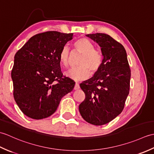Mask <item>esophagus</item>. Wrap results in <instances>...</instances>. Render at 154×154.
I'll return each instance as SVG.
<instances>
[{"label":"esophagus","mask_w":154,"mask_h":154,"mask_svg":"<svg viewBox=\"0 0 154 154\" xmlns=\"http://www.w3.org/2000/svg\"><path fill=\"white\" fill-rule=\"evenodd\" d=\"M80 88V87H79V85L78 84V83H75V87H74V89L75 90H78Z\"/></svg>","instance_id":"esophagus-1"}]
</instances>
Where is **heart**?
<instances>
[{"label":"heart","mask_w":154,"mask_h":154,"mask_svg":"<svg viewBox=\"0 0 154 154\" xmlns=\"http://www.w3.org/2000/svg\"><path fill=\"white\" fill-rule=\"evenodd\" d=\"M74 47L82 57L78 62L79 67H73L65 72V75L74 81L87 79L91 74L97 73L101 68L104 61V55L100 50L94 48V45L85 38L78 39L74 43ZM60 64L67 67L70 62V51L67 46H64L59 55Z\"/></svg>","instance_id":"heart-1"}]
</instances>
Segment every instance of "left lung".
I'll list each match as a JSON object with an SVG mask.
<instances>
[{
    "label": "left lung",
    "instance_id": "1",
    "mask_svg": "<svg viewBox=\"0 0 154 154\" xmlns=\"http://www.w3.org/2000/svg\"><path fill=\"white\" fill-rule=\"evenodd\" d=\"M86 36L99 45L104 61L92 78L80 84L85 99L79 110L87 122L101 126L110 122L123 110L129 94L131 71L126 51L119 42L103 33Z\"/></svg>",
    "mask_w": 154,
    "mask_h": 154
}]
</instances>
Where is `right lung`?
<instances>
[{
  "mask_svg": "<svg viewBox=\"0 0 154 154\" xmlns=\"http://www.w3.org/2000/svg\"><path fill=\"white\" fill-rule=\"evenodd\" d=\"M73 34L49 31L29 39L14 55L11 72L14 100L25 115L40 120L53 114L75 82L63 76L59 61L61 49Z\"/></svg>",
  "mask_w": 154,
  "mask_h": 154,
  "instance_id": "1",
  "label": "right lung"
}]
</instances>
